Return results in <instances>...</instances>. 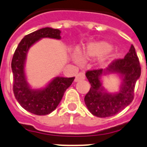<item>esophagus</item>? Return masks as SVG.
I'll list each match as a JSON object with an SVG mask.
<instances>
[{"label":"esophagus","instance_id":"1","mask_svg":"<svg viewBox=\"0 0 147 147\" xmlns=\"http://www.w3.org/2000/svg\"><path fill=\"white\" fill-rule=\"evenodd\" d=\"M84 78H85V74H84V71H80L79 73L76 76V78H75V82H77L80 81V80H83Z\"/></svg>","mask_w":147,"mask_h":147}]
</instances>
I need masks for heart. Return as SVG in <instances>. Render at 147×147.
<instances>
[{"label":"heart","instance_id":"b5f03b06","mask_svg":"<svg viewBox=\"0 0 147 147\" xmlns=\"http://www.w3.org/2000/svg\"><path fill=\"white\" fill-rule=\"evenodd\" d=\"M113 50V46L107 41H96L90 43L87 46L86 51L84 53V58L86 59H94L102 57L108 54ZM76 62L82 63V57L80 53L77 52L76 55Z\"/></svg>","mask_w":147,"mask_h":147}]
</instances>
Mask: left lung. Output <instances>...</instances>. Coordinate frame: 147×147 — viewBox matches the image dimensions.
Masks as SVG:
<instances>
[{"instance_id": "1", "label": "left lung", "mask_w": 147, "mask_h": 147, "mask_svg": "<svg viewBox=\"0 0 147 147\" xmlns=\"http://www.w3.org/2000/svg\"><path fill=\"white\" fill-rule=\"evenodd\" d=\"M109 73H119L123 78L121 89L116 94H109L102 87L100 76ZM140 73L139 59L133 45L123 59H115L104 70L97 69L86 71V77L91 86L84 96L88 110L100 118L113 116L123 110L133 101L136 82Z\"/></svg>"}]
</instances>
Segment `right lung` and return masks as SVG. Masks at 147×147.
I'll use <instances>...</instances> for the list:
<instances>
[{"instance_id":"obj_1","label":"right lung","mask_w":147,"mask_h":147,"mask_svg":"<svg viewBox=\"0 0 147 147\" xmlns=\"http://www.w3.org/2000/svg\"><path fill=\"white\" fill-rule=\"evenodd\" d=\"M60 32L59 29L47 27L27 34L20 42L12 59L14 96L22 108L34 115H45L52 113L75 79V77H57L42 90H32L26 82L24 65L29 47L42 38L60 39Z\"/></svg>"}]
</instances>
